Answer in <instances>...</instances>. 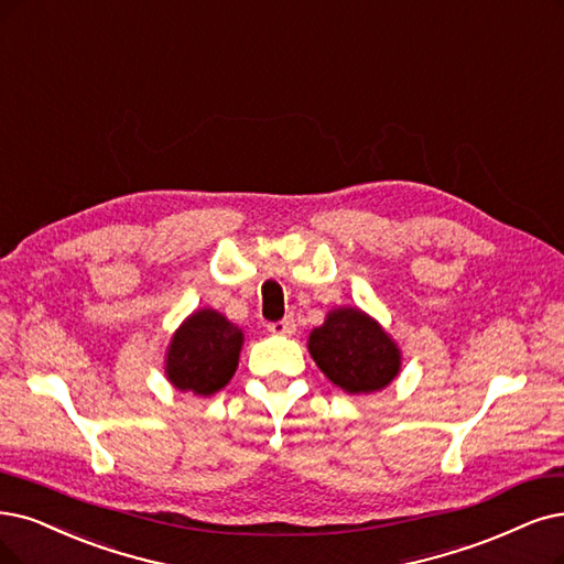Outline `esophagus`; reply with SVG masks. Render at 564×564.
I'll list each match as a JSON object with an SVG mask.
<instances>
[{"label": "esophagus", "instance_id": "1", "mask_svg": "<svg viewBox=\"0 0 564 564\" xmlns=\"http://www.w3.org/2000/svg\"><path fill=\"white\" fill-rule=\"evenodd\" d=\"M267 329L271 332V335H295V318L288 316L283 321H276V323H269Z\"/></svg>", "mask_w": 564, "mask_h": 564}]
</instances>
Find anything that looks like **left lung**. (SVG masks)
<instances>
[{
	"instance_id": "left-lung-1",
	"label": "left lung",
	"mask_w": 564,
	"mask_h": 564,
	"mask_svg": "<svg viewBox=\"0 0 564 564\" xmlns=\"http://www.w3.org/2000/svg\"><path fill=\"white\" fill-rule=\"evenodd\" d=\"M311 358L348 394L383 390L400 373L402 352L388 332L360 308L329 311L308 335Z\"/></svg>"
}]
</instances>
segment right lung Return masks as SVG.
Returning a JSON list of instances; mask_svg holds the SVG:
<instances>
[{"instance_id":"add662e5","label":"right lung","mask_w":564,"mask_h":564,"mask_svg":"<svg viewBox=\"0 0 564 564\" xmlns=\"http://www.w3.org/2000/svg\"><path fill=\"white\" fill-rule=\"evenodd\" d=\"M243 332L214 308H199L174 332L164 373L181 392L199 398L218 392L235 377Z\"/></svg>"}]
</instances>
